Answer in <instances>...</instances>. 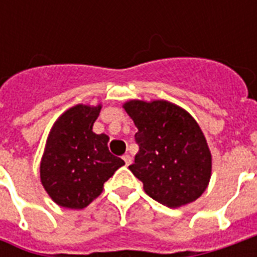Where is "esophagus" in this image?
Here are the masks:
<instances>
[{
    "label": "esophagus",
    "instance_id": "34e87169",
    "mask_svg": "<svg viewBox=\"0 0 257 257\" xmlns=\"http://www.w3.org/2000/svg\"><path fill=\"white\" fill-rule=\"evenodd\" d=\"M123 161H125V164H126V165H131V164H132V157L129 156V154H123Z\"/></svg>",
    "mask_w": 257,
    "mask_h": 257
}]
</instances>
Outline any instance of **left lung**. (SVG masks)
I'll list each match as a JSON object with an SVG mask.
<instances>
[{
  "instance_id": "8db88e82",
  "label": "left lung",
  "mask_w": 257,
  "mask_h": 257,
  "mask_svg": "<svg viewBox=\"0 0 257 257\" xmlns=\"http://www.w3.org/2000/svg\"><path fill=\"white\" fill-rule=\"evenodd\" d=\"M123 108L138 126L139 153L129 169L147 195L169 208L195 201L212 171L210 151L195 119L165 100H131Z\"/></svg>"
}]
</instances>
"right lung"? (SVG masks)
Segmentation results:
<instances>
[{
    "label": "right lung",
    "mask_w": 257,
    "mask_h": 257,
    "mask_svg": "<svg viewBox=\"0 0 257 257\" xmlns=\"http://www.w3.org/2000/svg\"><path fill=\"white\" fill-rule=\"evenodd\" d=\"M100 106L77 104L53 125L41 161V183L60 206L82 209L100 195L103 184L125 165L108 150V136L92 128Z\"/></svg>",
    "instance_id": "right-lung-1"
}]
</instances>
